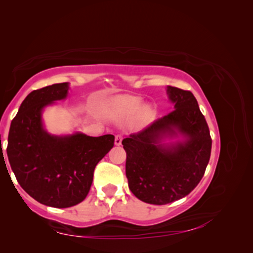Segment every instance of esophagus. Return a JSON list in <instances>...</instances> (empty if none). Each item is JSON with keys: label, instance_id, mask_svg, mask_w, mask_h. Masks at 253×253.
Listing matches in <instances>:
<instances>
[{"label": "esophagus", "instance_id": "obj_1", "mask_svg": "<svg viewBox=\"0 0 253 253\" xmlns=\"http://www.w3.org/2000/svg\"><path fill=\"white\" fill-rule=\"evenodd\" d=\"M122 140H123V135H116L115 136V144L119 146V145H122Z\"/></svg>", "mask_w": 253, "mask_h": 253}]
</instances>
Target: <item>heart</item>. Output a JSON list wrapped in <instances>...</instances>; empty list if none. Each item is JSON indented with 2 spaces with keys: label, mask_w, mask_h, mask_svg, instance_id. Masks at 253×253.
Here are the masks:
<instances>
[{
  "label": "heart",
  "mask_w": 253,
  "mask_h": 253,
  "mask_svg": "<svg viewBox=\"0 0 253 253\" xmlns=\"http://www.w3.org/2000/svg\"><path fill=\"white\" fill-rule=\"evenodd\" d=\"M143 107V100L140 98L137 97H122L117 98L116 100L113 101L110 108V113L114 116H132L138 113L140 108ZM144 116L149 117L151 116V110L145 109L144 110Z\"/></svg>",
  "instance_id": "obj_1"
}]
</instances>
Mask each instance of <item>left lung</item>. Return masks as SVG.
Instances as JSON below:
<instances>
[{
    "instance_id": "left-lung-1",
    "label": "left lung",
    "mask_w": 253,
    "mask_h": 253,
    "mask_svg": "<svg viewBox=\"0 0 253 253\" xmlns=\"http://www.w3.org/2000/svg\"><path fill=\"white\" fill-rule=\"evenodd\" d=\"M174 110L137 134L124 138L128 186L145 203L164 205L184 198L202 179L211 155L212 139L193 93L168 87ZM185 140L164 147L163 136Z\"/></svg>"
}]
</instances>
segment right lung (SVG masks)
<instances>
[{"label": "right lung", "instance_id": "right-lung-1", "mask_svg": "<svg viewBox=\"0 0 253 253\" xmlns=\"http://www.w3.org/2000/svg\"><path fill=\"white\" fill-rule=\"evenodd\" d=\"M68 89V83H62L30 92L11 123L6 148L21 187L39 203L58 209L74 207L85 199L96 165L115 142L114 135L53 136L46 132L42 110L65 99Z\"/></svg>", "mask_w": 253, "mask_h": 253}]
</instances>
